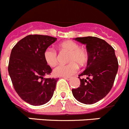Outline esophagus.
Returning a JSON list of instances; mask_svg holds the SVG:
<instances>
[{
    "label": "esophagus",
    "mask_w": 129,
    "mask_h": 129,
    "mask_svg": "<svg viewBox=\"0 0 129 129\" xmlns=\"http://www.w3.org/2000/svg\"><path fill=\"white\" fill-rule=\"evenodd\" d=\"M63 78L66 79V80H71V77H68V76H64V77H63Z\"/></svg>",
    "instance_id": "1"
}]
</instances>
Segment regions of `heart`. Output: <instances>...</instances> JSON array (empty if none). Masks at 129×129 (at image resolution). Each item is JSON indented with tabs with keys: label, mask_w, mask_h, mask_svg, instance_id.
Masks as SVG:
<instances>
[{
	"label": "heart",
	"mask_w": 129,
	"mask_h": 129,
	"mask_svg": "<svg viewBox=\"0 0 129 129\" xmlns=\"http://www.w3.org/2000/svg\"><path fill=\"white\" fill-rule=\"evenodd\" d=\"M59 49L69 53L67 64H59L54 69L53 73L56 76H71L78 71L79 66H84L88 59L85 49L80 48L78 43L73 41H66L59 44ZM44 58L49 66H54L58 63V54L54 49L48 48L44 53Z\"/></svg>",
	"instance_id": "1"
}]
</instances>
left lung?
<instances>
[{
    "mask_svg": "<svg viewBox=\"0 0 129 129\" xmlns=\"http://www.w3.org/2000/svg\"><path fill=\"white\" fill-rule=\"evenodd\" d=\"M75 39L86 44L88 59L86 68L78 75L80 87L72 89L73 95L80 102L93 104L105 97L112 89L118 71V60L114 49L104 39L92 36ZM85 75L88 76V80L80 78Z\"/></svg>",
    "mask_w": 129,
    "mask_h": 129,
    "instance_id": "obj_1",
    "label": "left lung"
}]
</instances>
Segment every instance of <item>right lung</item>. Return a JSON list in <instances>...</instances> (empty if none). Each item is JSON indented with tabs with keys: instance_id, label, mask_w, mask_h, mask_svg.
Segmentation results:
<instances>
[{
	"instance_id": "add662e5",
	"label": "right lung",
	"mask_w": 129,
	"mask_h": 129,
	"mask_svg": "<svg viewBox=\"0 0 129 129\" xmlns=\"http://www.w3.org/2000/svg\"><path fill=\"white\" fill-rule=\"evenodd\" d=\"M57 38L46 35L30 34L21 39L12 48L8 71L19 96L34 106L50 100L58 78H44L52 69L44 58L46 49Z\"/></svg>"
}]
</instances>
